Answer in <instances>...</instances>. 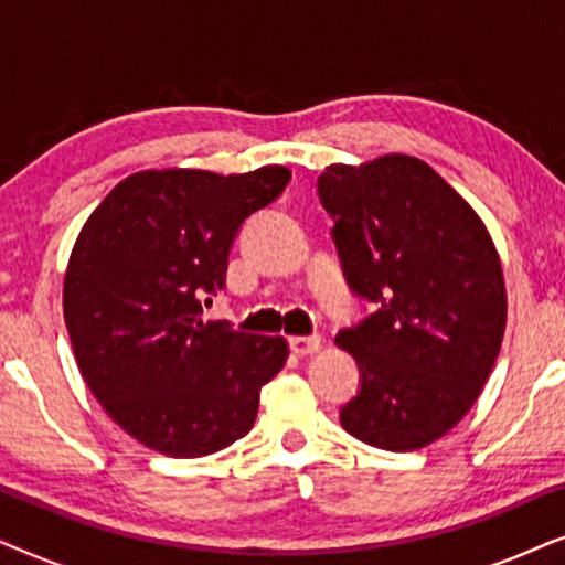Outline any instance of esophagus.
I'll return each instance as SVG.
<instances>
[{
    "instance_id": "34e87169",
    "label": "esophagus",
    "mask_w": 565,
    "mask_h": 565,
    "mask_svg": "<svg viewBox=\"0 0 565 565\" xmlns=\"http://www.w3.org/2000/svg\"><path fill=\"white\" fill-rule=\"evenodd\" d=\"M321 350V337H292L290 339V352L298 354V358H306V354H316Z\"/></svg>"
}]
</instances>
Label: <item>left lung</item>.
Here are the masks:
<instances>
[{"instance_id":"8db88e82","label":"left lung","mask_w":565,"mask_h":565,"mask_svg":"<svg viewBox=\"0 0 565 565\" xmlns=\"http://www.w3.org/2000/svg\"><path fill=\"white\" fill-rule=\"evenodd\" d=\"M344 280L373 313L337 334L360 391L342 427L381 450L435 443L476 404L507 327L499 254L473 207L414 157L319 177Z\"/></svg>"}]
</instances>
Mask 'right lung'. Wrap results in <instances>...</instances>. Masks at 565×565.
Returning <instances> with one entry per match:
<instances>
[{
    "mask_svg": "<svg viewBox=\"0 0 565 565\" xmlns=\"http://www.w3.org/2000/svg\"><path fill=\"white\" fill-rule=\"evenodd\" d=\"M288 182L285 167L138 172L84 223L64 280L76 365L110 419L151 450L203 458L254 427L288 344L205 321L203 306L226 288L238 231Z\"/></svg>",
    "mask_w": 565,
    "mask_h": 565,
    "instance_id": "right-lung-1",
    "label": "right lung"
}]
</instances>
